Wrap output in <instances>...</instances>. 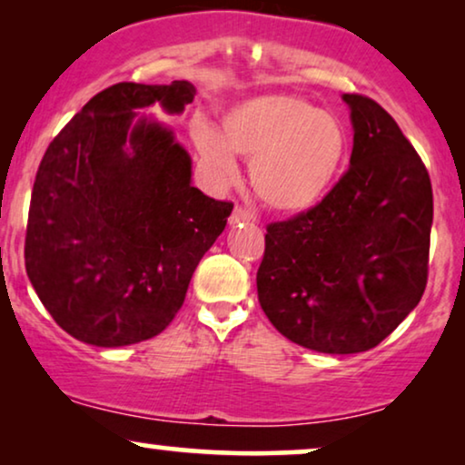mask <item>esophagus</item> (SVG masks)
<instances>
[{"label":"esophagus","instance_id":"esophagus-1","mask_svg":"<svg viewBox=\"0 0 465 465\" xmlns=\"http://www.w3.org/2000/svg\"><path fill=\"white\" fill-rule=\"evenodd\" d=\"M252 222V213L247 212L245 207H234L231 218H228V224L231 226H243V224H250Z\"/></svg>","mask_w":465,"mask_h":465}]
</instances>
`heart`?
Listing matches in <instances>:
<instances>
[{"mask_svg":"<svg viewBox=\"0 0 465 465\" xmlns=\"http://www.w3.org/2000/svg\"><path fill=\"white\" fill-rule=\"evenodd\" d=\"M194 148L218 182L237 173L234 152L250 164L252 186L279 213L313 209L347 161L349 137L332 114L296 94H258L222 116V133L207 120L190 124Z\"/></svg>","mask_w":465,"mask_h":465,"instance_id":"1","label":"heart"}]
</instances>
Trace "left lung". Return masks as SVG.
<instances>
[{
  "instance_id": "obj_1",
  "label": "left lung",
  "mask_w": 465,
  "mask_h": 465,
  "mask_svg": "<svg viewBox=\"0 0 465 465\" xmlns=\"http://www.w3.org/2000/svg\"><path fill=\"white\" fill-rule=\"evenodd\" d=\"M353 126L347 173L320 205L266 228L258 301L296 345L377 347L421 301L434 199L428 169L377 101L342 94Z\"/></svg>"
}]
</instances>
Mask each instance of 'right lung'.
I'll list each match as a JSON object with an SVG mask.
<instances>
[{
    "instance_id": "obj_1",
    "label": "right lung",
    "mask_w": 465,
    "mask_h": 465,
    "mask_svg": "<svg viewBox=\"0 0 465 465\" xmlns=\"http://www.w3.org/2000/svg\"><path fill=\"white\" fill-rule=\"evenodd\" d=\"M196 88L118 82L50 142L31 194L25 266L35 294L74 339L148 341L169 326L232 203L193 186L173 131L142 114H182Z\"/></svg>"
}]
</instances>
